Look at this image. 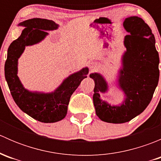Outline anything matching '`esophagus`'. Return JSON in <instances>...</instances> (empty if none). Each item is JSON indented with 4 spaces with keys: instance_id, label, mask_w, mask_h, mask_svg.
<instances>
[{
    "instance_id": "1",
    "label": "esophagus",
    "mask_w": 161,
    "mask_h": 161,
    "mask_svg": "<svg viewBox=\"0 0 161 161\" xmlns=\"http://www.w3.org/2000/svg\"><path fill=\"white\" fill-rule=\"evenodd\" d=\"M90 68L91 71H94L96 69H97V65H96L95 63H90Z\"/></svg>"
}]
</instances>
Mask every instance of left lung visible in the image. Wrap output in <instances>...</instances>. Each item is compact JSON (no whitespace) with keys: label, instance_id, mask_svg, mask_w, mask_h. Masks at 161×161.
Returning a JSON list of instances; mask_svg holds the SVG:
<instances>
[{"label":"left lung","instance_id":"1","mask_svg":"<svg viewBox=\"0 0 161 161\" xmlns=\"http://www.w3.org/2000/svg\"><path fill=\"white\" fill-rule=\"evenodd\" d=\"M123 25L130 34L125 36L126 51L118 80L125 96L121 105L111 106L103 101L100 93L108 90V83L100 74L90 75L95 82L92 99L96 114L101 121L114 124L128 122L147 108L160 76L159 54L149 25L138 16L126 18Z\"/></svg>","mask_w":161,"mask_h":161}]
</instances>
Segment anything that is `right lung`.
<instances>
[{
  "mask_svg": "<svg viewBox=\"0 0 161 161\" xmlns=\"http://www.w3.org/2000/svg\"><path fill=\"white\" fill-rule=\"evenodd\" d=\"M19 25L25 26L22 34L14 40L8 50L4 64V75L14 102L22 111L34 119L44 123H53L64 118L71 96L87 77L88 68H84L64 79L59 87L50 93L30 92L21 83L18 72V59L26 46L36 44L46 37L48 30L58 29L53 21L44 19H31Z\"/></svg>",
  "mask_w": 161,
  "mask_h": 161,
  "instance_id": "right-lung-1",
  "label": "right lung"
}]
</instances>
